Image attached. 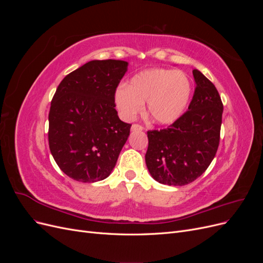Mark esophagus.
<instances>
[{
	"mask_svg": "<svg viewBox=\"0 0 263 263\" xmlns=\"http://www.w3.org/2000/svg\"><path fill=\"white\" fill-rule=\"evenodd\" d=\"M142 129H144V127L138 124H133L132 126V132H141Z\"/></svg>",
	"mask_w": 263,
	"mask_h": 263,
	"instance_id": "obj_1",
	"label": "esophagus"
}]
</instances>
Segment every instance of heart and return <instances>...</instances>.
Segmentation results:
<instances>
[{
    "label": "heart",
    "instance_id": "heart-1",
    "mask_svg": "<svg viewBox=\"0 0 263 263\" xmlns=\"http://www.w3.org/2000/svg\"><path fill=\"white\" fill-rule=\"evenodd\" d=\"M192 91V82L183 71L149 69L134 76L127 87H118L114 100L125 121H133L147 102V115L151 121L171 125L184 114Z\"/></svg>",
    "mask_w": 263,
    "mask_h": 263
}]
</instances>
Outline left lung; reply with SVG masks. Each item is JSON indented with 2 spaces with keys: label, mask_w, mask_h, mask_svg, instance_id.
<instances>
[{
  "label": "left lung",
  "mask_w": 263,
  "mask_h": 263,
  "mask_svg": "<svg viewBox=\"0 0 263 263\" xmlns=\"http://www.w3.org/2000/svg\"><path fill=\"white\" fill-rule=\"evenodd\" d=\"M196 84L186 112L169 128L149 130L146 164L157 182L181 186L201 177L219 145L222 103L215 85L193 70Z\"/></svg>",
  "instance_id": "left-lung-1"
}]
</instances>
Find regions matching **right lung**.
<instances>
[{"mask_svg": "<svg viewBox=\"0 0 263 263\" xmlns=\"http://www.w3.org/2000/svg\"><path fill=\"white\" fill-rule=\"evenodd\" d=\"M128 69L123 60H92L63 78L49 110L50 153L63 173L79 182L106 179L129 136L114 95Z\"/></svg>", "mask_w": 263, "mask_h": 263, "instance_id": "obj_1", "label": "right lung"}]
</instances>
